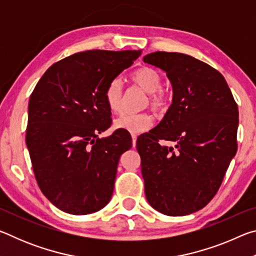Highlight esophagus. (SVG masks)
<instances>
[{
  "instance_id": "esophagus-1",
  "label": "esophagus",
  "mask_w": 256,
  "mask_h": 256,
  "mask_svg": "<svg viewBox=\"0 0 256 256\" xmlns=\"http://www.w3.org/2000/svg\"><path fill=\"white\" fill-rule=\"evenodd\" d=\"M136 134H132V144L133 146H136Z\"/></svg>"
}]
</instances>
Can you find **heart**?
Wrapping results in <instances>:
<instances>
[{"label": "heart", "mask_w": 256, "mask_h": 256, "mask_svg": "<svg viewBox=\"0 0 256 256\" xmlns=\"http://www.w3.org/2000/svg\"><path fill=\"white\" fill-rule=\"evenodd\" d=\"M130 79L141 89L149 94V104L154 110L166 107L167 96L162 86V78L160 72L151 66H141L130 74ZM105 100L112 112H118L122 108L123 88L118 79L112 80L105 89ZM152 118L146 112H124L114 120L115 128L125 130L131 133H141L151 128Z\"/></svg>", "instance_id": "b5f03b06"}]
</instances>
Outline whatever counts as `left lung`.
Listing matches in <instances>:
<instances>
[{
    "label": "left lung",
    "mask_w": 256,
    "mask_h": 256,
    "mask_svg": "<svg viewBox=\"0 0 256 256\" xmlns=\"http://www.w3.org/2000/svg\"><path fill=\"white\" fill-rule=\"evenodd\" d=\"M144 62L166 72L172 86L162 122L136 140L146 198L164 214H193L216 196L235 157L237 104L222 73L200 60L154 52Z\"/></svg>",
    "instance_id": "left-lung-1"
}]
</instances>
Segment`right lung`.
<instances>
[{
    "instance_id": "right-lung-1",
    "label": "right lung",
    "mask_w": 256,
    "mask_h": 256,
    "mask_svg": "<svg viewBox=\"0 0 256 256\" xmlns=\"http://www.w3.org/2000/svg\"><path fill=\"white\" fill-rule=\"evenodd\" d=\"M141 50H86L54 63L29 99L26 133L42 194L66 214H88L110 202L120 157L131 149L126 131L110 126L105 89Z\"/></svg>"
}]
</instances>
